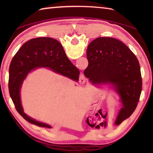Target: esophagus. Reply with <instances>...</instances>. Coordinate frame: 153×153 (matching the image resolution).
<instances>
[{
	"mask_svg": "<svg viewBox=\"0 0 153 153\" xmlns=\"http://www.w3.org/2000/svg\"><path fill=\"white\" fill-rule=\"evenodd\" d=\"M86 77L84 76V75H81V76H79V84H85V82H86Z\"/></svg>",
	"mask_w": 153,
	"mask_h": 153,
	"instance_id": "1",
	"label": "esophagus"
}]
</instances>
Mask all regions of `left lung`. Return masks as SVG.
<instances>
[{"label": "left lung", "instance_id": "left-lung-1", "mask_svg": "<svg viewBox=\"0 0 153 153\" xmlns=\"http://www.w3.org/2000/svg\"><path fill=\"white\" fill-rule=\"evenodd\" d=\"M88 66L84 76L94 85L110 84L120 95L123 107L115 121L120 125L135 111L142 91L139 61L126 45L108 37L96 38L88 46Z\"/></svg>", "mask_w": 153, "mask_h": 153}]
</instances>
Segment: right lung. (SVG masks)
Masks as SVG:
<instances>
[{
    "label": "right lung",
    "mask_w": 153,
    "mask_h": 153,
    "mask_svg": "<svg viewBox=\"0 0 153 153\" xmlns=\"http://www.w3.org/2000/svg\"><path fill=\"white\" fill-rule=\"evenodd\" d=\"M40 67H47L76 82L79 80V71L67 58L60 42L51 38L28 40L13 58L9 71V90L15 108L30 123L51 128L48 124L36 121L25 114L21 102L20 90L23 82L30 72Z\"/></svg>",
    "instance_id": "1"
}]
</instances>
